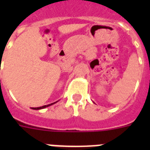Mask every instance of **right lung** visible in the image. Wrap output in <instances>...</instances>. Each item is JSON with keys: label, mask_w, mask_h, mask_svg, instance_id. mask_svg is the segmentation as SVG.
Instances as JSON below:
<instances>
[{"label": "right lung", "mask_w": 150, "mask_h": 150, "mask_svg": "<svg viewBox=\"0 0 150 150\" xmlns=\"http://www.w3.org/2000/svg\"><path fill=\"white\" fill-rule=\"evenodd\" d=\"M57 102H54V103H50V104H48V105H45V106H43V107H35V108H33V109H35V110H40V109H43V108H46V107H49V106H50V105H53L55 103Z\"/></svg>", "instance_id": "add662e5"}]
</instances>
